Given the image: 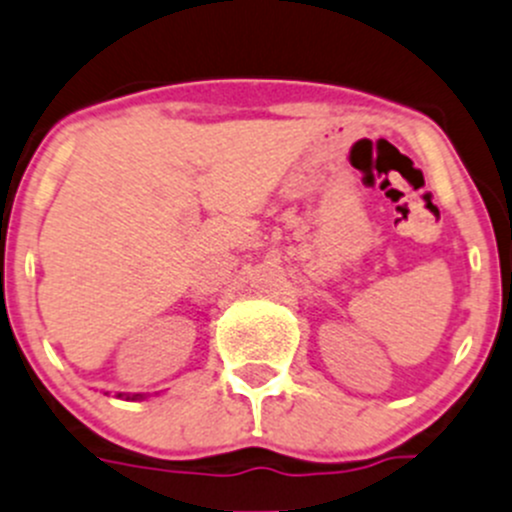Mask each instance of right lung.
I'll list each match as a JSON object with an SVG mask.
<instances>
[{
  "label": "right lung",
  "instance_id": "right-lung-1",
  "mask_svg": "<svg viewBox=\"0 0 512 512\" xmlns=\"http://www.w3.org/2000/svg\"><path fill=\"white\" fill-rule=\"evenodd\" d=\"M117 398H127V400H140V398H145V395H124V393H117Z\"/></svg>",
  "mask_w": 512,
  "mask_h": 512
}]
</instances>
